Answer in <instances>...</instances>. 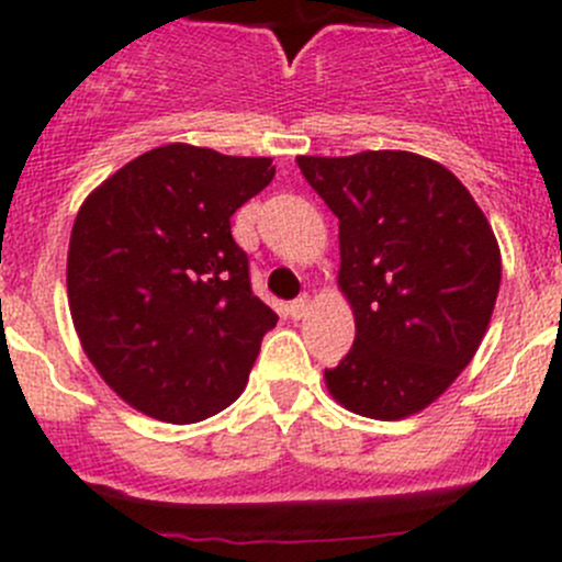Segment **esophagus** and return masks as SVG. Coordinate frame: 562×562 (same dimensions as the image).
I'll return each mask as SVG.
<instances>
[{
	"label": "esophagus",
	"mask_w": 562,
	"mask_h": 562,
	"mask_svg": "<svg viewBox=\"0 0 562 562\" xmlns=\"http://www.w3.org/2000/svg\"><path fill=\"white\" fill-rule=\"evenodd\" d=\"M307 313H310V296H299L296 302H291V307H288V315H291L293 321H302Z\"/></svg>",
	"instance_id": "esophagus-1"
}]
</instances>
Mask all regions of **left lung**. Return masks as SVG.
I'll return each mask as SVG.
<instances>
[{
	"mask_svg": "<svg viewBox=\"0 0 562 562\" xmlns=\"http://www.w3.org/2000/svg\"><path fill=\"white\" fill-rule=\"evenodd\" d=\"M339 220V291L353 348L326 389L396 422L432 405L479 350L501 291V247L468 187L413 151L296 157Z\"/></svg>",
	"mask_w": 562,
	"mask_h": 562,
	"instance_id": "left-lung-1",
	"label": "left lung"
}]
</instances>
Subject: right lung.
Here are the masks:
<instances>
[{"mask_svg": "<svg viewBox=\"0 0 562 562\" xmlns=\"http://www.w3.org/2000/svg\"><path fill=\"white\" fill-rule=\"evenodd\" d=\"M271 179L269 157L168 144L83 201L67 302L83 353L130 407L195 424L245 391L277 315L249 288L231 217Z\"/></svg>", "mask_w": 562, "mask_h": 562, "instance_id": "1", "label": "right lung"}]
</instances>
